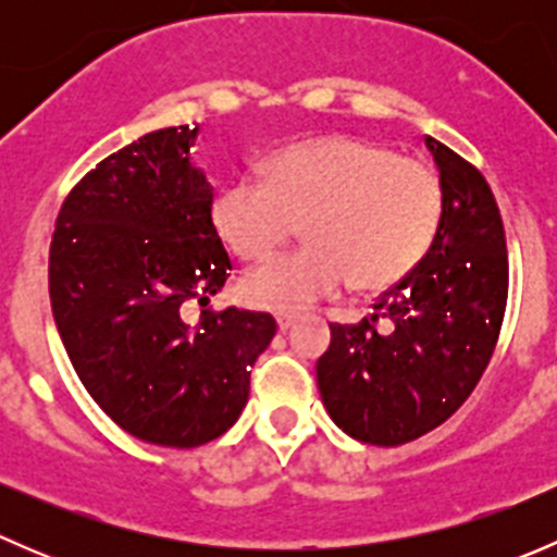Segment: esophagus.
I'll use <instances>...</instances> for the list:
<instances>
[{"mask_svg":"<svg viewBox=\"0 0 557 557\" xmlns=\"http://www.w3.org/2000/svg\"><path fill=\"white\" fill-rule=\"evenodd\" d=\"M274 320H277V329L283 331V334H285V331H290V329H294V323H296V314H277V318H274Z\"/></svg>","mask_w":557,"mask_h":557,"instance_id":"1","label":"esophagus"}]
</instances>
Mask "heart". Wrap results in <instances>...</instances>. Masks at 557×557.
I'll list each match as a JSON object with an SVG mask.
<instances>
[{"label":"heart","instance_id":"heart-1","mask_svg":"<svg viewBox=\"0 0 557 557\" xmlns=\"http://www.w3.org/2000/svg\"><path fill=\"white\" fill-rule=\"evenodd\" d=\"M442 210L434 170L367 139H314L280 150L261 174L218 194L212 218L243 261H261L296 232L307 247L272 258L243 280L252 307L294 314L347 280L385 288L429 250Z\"/></svg>","mask_w":557,"mask_h":557}]
</instances>
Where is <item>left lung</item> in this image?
Returning <instances> with one entry per match:
<instances>
[{"mask_svg":"<svg viewBox=\"0 0 557 557\" xmlns=\"http://www.w3.org/2000/svg\"><path fill=\"white\" fill-rule=\"evenodd\" d=\"M442 215L429 252L318 358L325 412L347 436L396 447L429 434L480 383L507 310V239L491 185L440 139ZM387 319L380 335L376 320Z\"/></svg>","mask_w":557,"mask_h":557,"instance_id":"1","label":"left lung"}]
</instances>
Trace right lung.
I'll use <instances>...</instances> for the list:
<instances>
[{
	"label": "right lung",
	"instance_id": "add662e5",
	"mask_svg": "<svg viewBox=\"0 0 557 557\" xmlns=\"http://www.w3.org/2000/svg\"><path fill=\"white\" fill-rule=\"evenodd\" d=\"M199 126L150 132L99 161L55 218L48 285L55 329L94 401L137 440L199 447L243 414L269 312L228 307L185 323L232 261L212 185L190 161Z\"/></svg>",
	"mask_w": 557,
	"mask_h": 557
}]
</instances>
